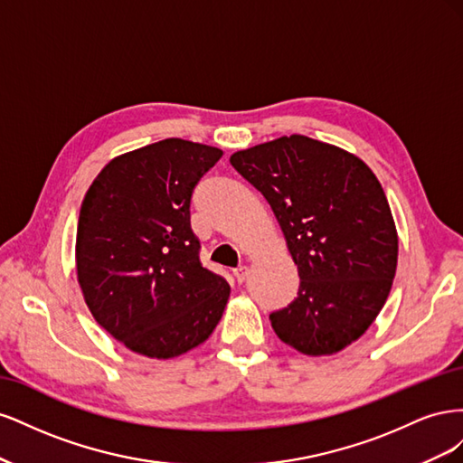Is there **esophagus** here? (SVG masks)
<instances>
[{"instance_id":"obj_1","label":"esophagus","mask_w":463,"mask_h":463,"mask_svg":"<svg viewBox=\"0 0 463 463\" xmlns=\"http://www.w3.org/2000/svg\"><path fill=\"white\" fill-rule=\"evenodd\" d=\"M233 276H235V279H237V282H245V278L249 276V269H247V266H237V269L233 270Z\"/></svg>"}]
</instances>
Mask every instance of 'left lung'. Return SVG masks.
<instances>
[{"mask_svg": "<svg viewBox=\"0 0 463 463\" xmlns=\"http://www.w3.org/2000/svg\"><path fill=\"white\" fill-rule=\"evenodd\" d=\"M262 193L299 272L298 298L270 315L278 338L305 355H332L361 338L396 276L398 233L371 167L303 135L232 154Z\"/></svg>", "mask_w": 463, "mask_h": 463, "instance_id": "obj_1", "label": "left lung"}]
</instances>
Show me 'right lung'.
<instances>
[{
	"instance_id": "right-lung-1",
	"label": "right lung",
	"mask_w": 463,
	"mask_h": 463,
	"mask_svg": "<svg viewBox=\"0 0 463 463\" xmlns=\"http://www.w3.org/2000/svg\"><path fill=\"white\" fill-rule=\"evenodd\" d=\"M222 150L164 138L121 154L80 206L77 278L98 325L131 352L170 359L201 345L230 284L204 269L191 197Z\"/></svg>"
}]
</instances>
